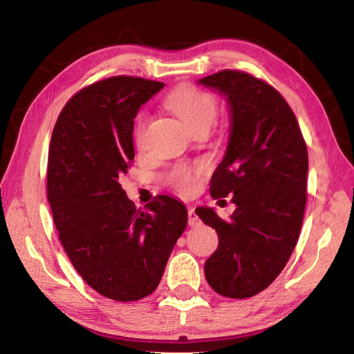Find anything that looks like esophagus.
Listing matches in <instances>:
<instances>
[{
	"label": "esophagus",
	"mask_w": 354,
	"mask_h": 354,
	"mask_svg": "<svg viewBox=\"0 0 354 354\" xmlns=\"http://www.w3.org/2000/svg\"><path fill=\"white\" fill-rule=\"evenodd\" d=\"M198 225H200V218L198 215H196L195 209L192 207L189 209V226H198Z\"/></svg>",
	"instance_id": "obj_1"
}]
</instances>
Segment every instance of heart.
<instances>
[{
    "instance_id": "obj_1",
    "label": "heart",
    "mask_w": 354,
    "mask_h": 354,
    "mask_svg": "<svg viewBox=\"0 0 354 354\" xmlns=\"http://www.w3.org/2000/svg\"><path fill=\"white\" fill-rule=\"evenodd\" d=\"M169 109L176 113L183 120V123L189 129H194L200 124H212L218 117V104L211 93L198 91L195 87L181 86L173 91L165 100ZM147 117L140 115L136 124V142L142 143L143 131H145ZM205 169L201 165L196 167H179L175 171L170 173L169 183L171 187L184 195L194 194L198 179L201 178Z\"/></svg>"
}]
</instances>
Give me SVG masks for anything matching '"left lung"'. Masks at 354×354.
I'll list each match as a JSON object with an SVG mask.
<instances>
[{
  "mask_svg": "<svg viewBox=\"0 0 354 354\" xmlns=\"http://www.w3.org/2000/svg\"><path fill=\"white\" fill-rule=\"evenodd\" d=\"M198 84L218 92L230 111V136L211 179V195H232L236 211L220 218L195 212L218 234L205 263L209 286L227 298H248L283 272L298 242L306 207L308 148L286 100L257 77L223 70Z\"/></svg>",
  "mask_w": 354,
  "mask_h": 354,
  "instance_id": "8db88e82",
  "label": "left lung"
}]
</instances>
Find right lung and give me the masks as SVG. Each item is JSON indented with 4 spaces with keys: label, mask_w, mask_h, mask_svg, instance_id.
Wrapping results in <instances>:
<instances>
[{
    "label": "right lung",
    "mask_w": 354,
    "mask_h": 354,
    "mask_svg": "<svg viewBox=\"0 0 354 354\" xmlns=\"http://www.w3.org/2000/svg\"><path fill=\"white\" fill-rule=\"evenodd\" d=\"M162 82L113 76L71 98L53 129L48 201L65 253L92 289L115 301L153 293L187 226V209L160 195L137 211L120 179L134 160V118Z\"/></svg>",
    "instance_id": "1"
}]
</instances>
